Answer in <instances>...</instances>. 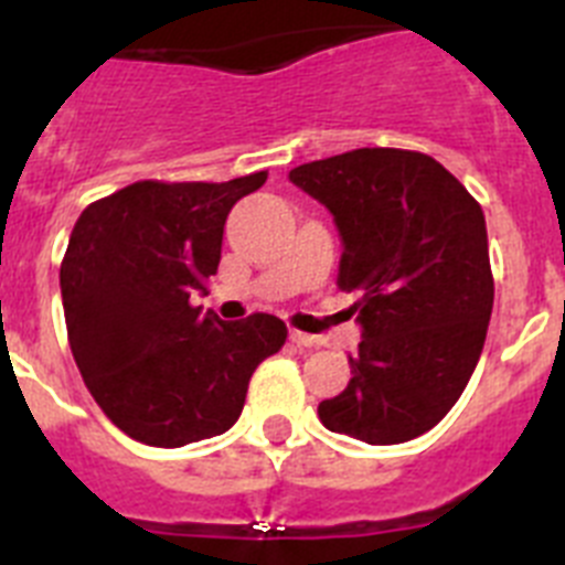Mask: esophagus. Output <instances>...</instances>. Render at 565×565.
<instances>
[{"mask_svg": "<svg viewBox=\"0 0 565 565\" xmlns=\"http://www.w3.org/2000/svg\"><path fill=\"white\" fill-rule=\"evenodd\" d=\"M288 339H291L294 344H299V348H322V337H313V333H302V331H291L288 333Z\"/></svg>", "mask_w": 565, "mask_h": 565, "instance_id": "1", "label": "esophagus"}]
</instances>
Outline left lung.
Segmentation results:
<instances>
[{"instance_id": "8db88e82", "label": "left lung", "mask_w": 565, "mask_h": 565, "mask_svg": "<svg viewBox=\"0 0 565 565\" xmlns=\"http://www.w3.org/2000/svg\"><path fill=\"white\" fill-rule=\"evenodd\" d=\"M288 181L333 214L339 288L359 294L351 382L319 402V418L367 444L433 430L476 371L492 317L481 206L430 154L407 149H353Z\"/></svg>"}]
</instances>
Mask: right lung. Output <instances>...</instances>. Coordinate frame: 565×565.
Here are the masks:
<instances>
[{
	"instance_id": "obj_1",
	"label": "right lung",
	"mask_w": 565,
	"mask_h": 565,
	"mask_svg": "<svg viewBox=\"0 0 565 565\" xmlns=\"http://www.w3.org/2000/svg\"><path fill=\"white\" fill-rule=\"evenodd\" d=\"M266 178L132 183L73 226L58 271L70 351L98 407L135 441L183 447L226 433L257 364L286 344L271 313L223 322L192 306L217 274L228 212Z\"/></svg>"
}]
</instances>
